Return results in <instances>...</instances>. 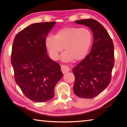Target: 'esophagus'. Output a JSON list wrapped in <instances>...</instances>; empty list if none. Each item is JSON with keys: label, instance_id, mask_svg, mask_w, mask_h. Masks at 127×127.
I'll return each mask as SVG.
<instances>
[{"label": "esophagus", "instance_id": "esophagus-1", "mask_svg": "<svg viewBox=\"0 0 127 127\" xmlns=\"http://www.w3.org/2000/svg\"><path fill=\"white\" fill-rule=\"evenodd\" d=\"M61 70H62V72H63V74H65L66 73L68 72V71H69L70 69L67 65H62L61 66Z\"/></svg>", "mask_w": 127, "mask_h": 127}]
</instances>
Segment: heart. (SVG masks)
Wrapping results in <instances>:
<instances>
[{
  "label": "heart",
  "instance_id": "obj_1",
  "mask_svg": "<svg viewBox=\"0 0 127 127\" xmlns=\"http://www.w3.org/2000/svg\"><path fill=\"white\" fill-rule=\"evenodd\" d=\"M93 41V34L86 28L65 27L58 31L54 36L45 39V45L52 59H58L59 54L64 50L62 61L69 62L80 61L89 52Z\"/></svg>",
  "mask_w": 127,
  "mask_h": 127
}]
</instances>
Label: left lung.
<instances>
[{"mask_svg": "<svg viewBox=\"0 0 127 127\" xmlns=\"http://www.w3.org/2000/svg\"><path fill=\"white\" fill-rule=\"evenodd\" d=\"M75 22L88 27L93 32L94 40L91 52L73 68V91L79 97L93 98L102 92L111 80L114 44L107 30L96 20L81 19Z\"/></svg>", "mask_w": 127, "mask_h": 127, "instance_id": "8db88e82", "label": "left lung"}]
</instances>
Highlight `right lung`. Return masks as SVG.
Returning <instances> with one entry per match:
<instances>
[{
    "label": "right lung",
    "instance_id": "1",
    "mask_svg": "<svg viewBox=\"0 0 127 127\" xmlns=\"http://www.w3.org/2000/svg\"><path fill=\"white\" fill-rule=\"evenodd\" d=\"M56 24L42 22L29 25L14 40L11 63L15 82L28 98L45 102L53 98L54 87L63 77L60 65L48 56L45 39Z\"/></svg>",
    "mask_w": 127,
    "mask_h": 127
}]
</instances>
